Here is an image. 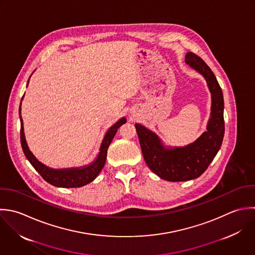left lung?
I'll use <instances>...</instances> for the list:
<instances>
[{
	"instance_id": "1",
	"label": "left lung",
	"mask_w": 255,
	"mask_h": 255,
	"mask_svg": "<svg viewBox=\"0 0 255 255\" xmlns=\"http://www.w3.org/2000/svg\"><path fill=\"white\" fill-rule=\"evenodd\" d=\"M185 62L204 76L211 92V117L207 131L187 146L170 147L165 146L156 133L135 124L146 164L153 173L170 182L199 178L220 151L225 135L224 95L217 77L207 63L193 52H187Z\"/></svg>"
}]
</instances>
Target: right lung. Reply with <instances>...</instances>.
Wrapping results in <instances>:
<instances>
[{
	"label": "right lung",
	"mask_w": 255,
	"mask_h": 255,
	"mask_svg": "<svg viewBox=\"0 0 255 255\" xmlns=\"http://www.w3.org/2000/svg\"><path fill=\"white\" fill-rule=\"evenodd\" d=\"M30 78V76H29ZM27 84L28 85V81ZM23 98V96H22ZM21 98V100H22ZM20 105L19 104V121H20V144L22 151L24 153V156L28 160V162L31 164V166L35 169V171L43 178L44 181L49 183L50 185L57 187V188H79L83 187L92 181L95 180V178L98 176V174L101 172L103 169L105 162H106V157H107V149L112 142L118 128L126 123V118L122 117L120 118L115 124H113L105 133L104 138L101 142L99 152L97 157L95 158L94 161H92L89 165H85L82 167H75V168H64V169H52L41 162H39L34 155L30 152L27 143L25 141L24 133H23V122L22 118L20 115Z\"/></svg>",
	"instance_id": "add662e5"
}]
</instances>
